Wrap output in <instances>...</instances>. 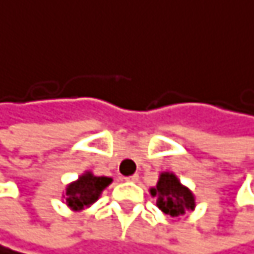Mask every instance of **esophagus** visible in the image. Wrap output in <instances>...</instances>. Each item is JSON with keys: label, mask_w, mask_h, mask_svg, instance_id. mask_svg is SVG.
Masks as SVG:
<instances>
[{"label": "esophagus", "mask_w": 254, "mask_h": 254, "mask_svg": "<svg viewBox=\"0 0 254 254\" xmlns=\"http://www.w3.org/2000/svg\"><path fill=\"white\" fill-rule=\"evenodd\" d=\"M128 182H137L138 181V175H132V176H128V178H125Z\"/></svg>", "instance_id": "34e87169"}]
</instances>
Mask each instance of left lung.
<instances>
[{
    "label": "left lung",
    "mask_w": 254,
    "mask_h": 254,
    "mask_svg": "<svg viewBox=\"0 0 254 254\" xmlns=\"http://www.w3.org/2000/svg\"><path fill=\"white\" fill-rule=\"evenodd\" d=\"M152 197H156V206L173 220L195 209V195L185 187L173 172L159 173L155 187L149 188Z\"/></svg>",
    "instance_id": "obj_1"
}]
</instances>
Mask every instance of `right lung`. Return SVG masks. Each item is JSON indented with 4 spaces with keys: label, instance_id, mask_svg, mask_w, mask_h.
<instances>
[{
    "label": "right lung",
    "instance_id": "right-lung-1",
    "mask_svg": "<svg viewBox=\"0 0 254 254\" xmlns=\"http://www.w3.org/2000/svg\"><path fill=\"white\" fill-rule=\"evenodd\" d=\"M111 182H113L111 178L95 176L93 172L85 170L81 176H78L76 181L67 184L63 192V198L72 211L79 212L85 208H90L95 202H98L102 191Z\"/></svg>",
    "mask_w": 254,
    "mask_h": 254
}]
</instances>
